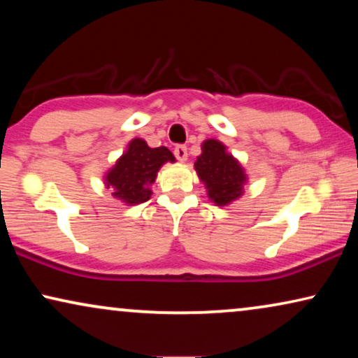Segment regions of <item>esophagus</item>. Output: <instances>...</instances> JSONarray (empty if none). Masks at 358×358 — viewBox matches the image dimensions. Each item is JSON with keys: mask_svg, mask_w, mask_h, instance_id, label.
<instances>
[{"mask_svg": "<svg viewBox=\"0 0 358 358\" xmlns=\"http://www.w3.org/2000/svg\"><path fill=\"white\" fill-rule=\"evenodd\" d=\"M174 156L179 161H182V163H184V161L187 159V146H185V145H178V146H176V148H174Z\"/></svg>", "mask_w": 358, "mask_h": 358, "instance_id": "1", "label": "esophagus"}]
</instances>
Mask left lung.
<instances>
[{
	"label": "left lung",
	"instance_id": "1",
	"mask_svg": "<svg viewBox=\"0 0 358 358\" xmlns=\"http://www.w3.org/2000/svg\"><path fill=\"white\" fill-rule=\"evenodd\" d=\"M195 171L207 185L208 197L220 207L241 197L246 174L218 140L203 141L202 155L195 161Z\"/></svg>",
	"mask_w": 358,
	"mask_h": 358
}]
</instances>
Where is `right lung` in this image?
I'll return each mask as SVG.
<instances>
[{
	"instance_id": "1",
	"label": "right lung",
	"mask_w": 358,
	"mask_h": 358,
	"mask_svg": "<svg viewBox=\"0 0 358 358\" xmlns=\"http://www.w3.org/2000/svg\"><path fill=\"white\" fill-rule=\"evenodd\" d=\"M166 161L174 163L176 158L166 146L150 148L145 140L130 141L129 150L117 161L106 176V185L114 189L112 195L122 202L143 203L151 197L150 185L155 182L156 173Z\"/></svg>"
}]
</instances>
